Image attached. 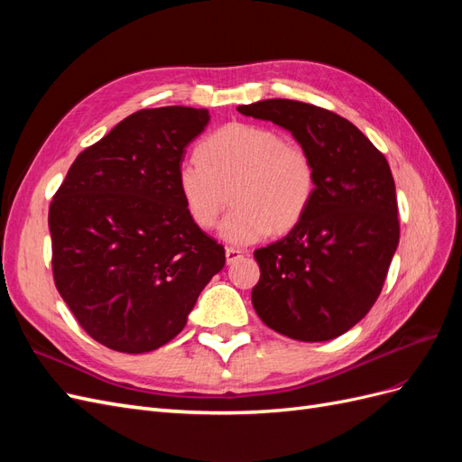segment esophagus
<instances>
[{
	"label": "esophagus",
	"instance_id": "obj_1",
	"mask_svg": "<svg viewBox=\"0 0 462 462\" xmlns=\"http://www.w3.org/2000/svg\"><path fill=\"white\" fill-rule=\"evenodd\" d=\"M243 256H245V253H243V250H239V248H233V246L226 248V262L229 265L235 263V262H239Z\"/></svg>",
	"mask_w": 462,
	"mask_h": 462
}]
</instances>
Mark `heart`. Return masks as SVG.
Masks as SVG:
<instances>
[{
  "label": "heart",
  "instance_id": "b5f03b06",
  "mask_svg": "<svg viewBox=\"0 0 462 462\" xmlns=\"http://www.w3.org/2000/svg\"><path fill=\"white\" fill-rule=\"evenodd\" d=\"M199 158L179 162L175 185L194 226L209 229L227 202L219 239L246 246L275 231H289L309 212L316 170L309 152L282 133L253 123H229L208 134Z\"/></svg>",
  "mask_w": 462,
  "mask_h": 462
}]
</instances>
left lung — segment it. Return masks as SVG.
Returning <instances> with one entry per match:
<instances>
[{
    "label": "left lung",
    "mask_w": 462,
    "mask_h": 462,
    "mask_svg": "<svg viewBox=\"0 0 462 462\" xmlns=\"http://www.w3.org/2000/svg\"><path fill=\"white\" fill-rule=\"evenodd\" d=\"M236 109L289 131L316 170L309 212L282 241L254 253V310L291 339L339 337L380 297L399 245L389 163L351 121L324 107L275 97Z\"/></svg>",
    "instance_id": "1"
}]
</instances>
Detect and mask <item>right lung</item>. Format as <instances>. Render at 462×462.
I'll return each mask as SVG.
<instances>
[{
	"label": "right lung",
	"mask_w": 462,
	"mask_h": 462,
	"mask_svg": "<svg viewBox=\"0 0 462 462\" xmlns=\"http://www.w3.org/2000/svg\"><path fill=\"white\" fill-rule=\"evenodd\" d=\"M208 109H141L80 152L50 206L53 279L92 339L141 355L187 326L226 250L189 219L175 185Z\"/></svg>",
	"instance_id": "1"
}]
</instances>
